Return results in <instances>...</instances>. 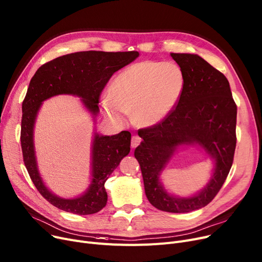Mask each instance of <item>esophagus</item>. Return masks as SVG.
<instances>
[{"mask_svg":"<svg viewBox=\"0 0 262 262\" xmlns=\"http://www.w3.org/2000/svg\"><path fill=\"white\" fill-rule=\"evenodd\" d=\"M140 143H141V138L139 136H133L132 137V142H130L132 147H137Z\"/></svg>","mask_w":262,"mask_h":262,"instance_id":"1","label":"esophagus"}]
</instances>
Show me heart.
I'll return each mask as SVG.
<instances>
[{"instance_id":"b5f03b06","label":"heart","mask_w":262,"mask_h":262,"mask_svg":"<svg viewBox=\"0 0 262 262\" xmlns=\"http://www.w3.org/2000/svg\"><path fill=\"white\" fill-rule=\"evenodd\" d=\"M185 87V76L174 62L145 60L129 66L109 86L102 102L105 114L122 122L126 114L141 126H152L172 112Z\"/></svg>"}]
</instances>
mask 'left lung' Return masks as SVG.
Listing matches in <instances>:
<instances>
[{
  "instance_id": "obj_1",
  "label": "left lung",
  "mask_w": 262,
  "mask_h": 262,
  "mask_svg": "<svg viewBox=\"0 0 262 262\" xmlns=\"http://www.w3.org/2000/svg\"><path fill=\"white\" fill-rule=\"evenodd\" d=\"M184 72L185 87L172 112L153 126L139 129L143 139L135 149L145 194L159 210L183 213L208 205L222 188L235 155L237 105L225 75L194 54L171 53ZM201 145L216 166L210 184L192 198H175L166 193L159 175L176 146Z\"/></svg>"
}]
</instances>
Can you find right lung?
<instances>
[{
    "label": "right lung",
    "instance_id": "obj_1",
    "mask_svg": "<svg viewBox=\"0 0 262 262\" xmlns=\"http://www.w3.org/2000/svg\"><path fill=\"white\" fill-rule=\"evenodd\" d=\"M138 56L137 51L77 52L46 62L32 77L22 103L20 139L23 161L39 193L55 207L75 214H92L102 210L107 203L104 185L122 158L129 153L132 135L127 130L114 136L95 134L92 182L88 191L77 199H60L47 189L37 169L33 128L41 103L57 94H74L81 98L86 108L96 116L101 93L110 77Z\"/></svg>",
    "mask_w": 262,
    "mask_h": 262
}]
</instances>
